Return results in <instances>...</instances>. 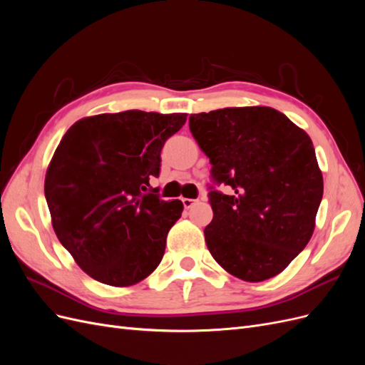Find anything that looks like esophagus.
I'll list each match as a JSON object with an SVG mask.
<instances>
[{
  "label": "esophagus",
  "mask_w": 365,
  "mask_h": 365,
  "mask_svg": "<svg viewBox=\"0 0 365 365\" xmlns=\"http://www.w3.org/2000/svg\"><path fill=\"white\" fill-rule=\"evenodd\" d=\"M182 204H184V207L189 210V208H192L195 204H197V201L196 200H190V197H182Z\"/></svg>",
  "instance_id": "obj_1"
}]
</instances>
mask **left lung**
Masks as SVG:
<instances>
[{"instance_id": "8db88e82", "label": "left lung", "mask_w": 365, "mask_h": 365, "mask_svg": "<svg viewBox=\"0 0 365 365\" xmlns=\"http://www.w3.org/2000/svg\"><path fill=\"white\" fill-rule=\"evenodd\" d=\"M189 125L215 181L233 190L210 192L208 251L240 280L280 274L311 240L323 197L311 137L269 106L192 114Z\"/></svg>"}]
</instances>
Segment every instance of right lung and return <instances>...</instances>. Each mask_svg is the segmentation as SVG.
<instances>
[{
  "instance_id": "1",
  "label": "right lung",
  "mask_w": 365,
  "mask_h": 365,
  "mask_svg": "<svg viewBox=\"0 0 365 365\" xmlns=\"http://www.w3.org/2000/svg\"><path fill=\"white\" fill-rule=\"evenodd\" d=\"M185 120L184 113L138 109L85 117L54 150L43 184L51 225L94 280L126 288L160 264L184 205L160 200L148 187L160 175L164 141Z\"/></svg>"
}]
</instances>
